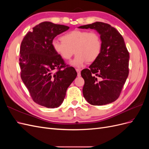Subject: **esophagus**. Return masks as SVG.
Masks as SVG:
<instances>
[{"mask_svg":"<svg viewBox=\"0 0 149 149\" xmlns=\"http://www.w3.org/2000/svg\"><path fill=\"white\" fill-rule=\"evenodd\" d=\"M76 71L78 73V76H81V70L79 69H76Z\"/></svg>","mask_w":149,"mask_h":149,"instance_id":"34e87169","label":"esophagus"}]
</instances>
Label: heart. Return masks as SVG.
<instances>
[{
  "label": "heart",
  "instance_id": "b5f03b06",
  "mask_svg": "<svg viewBox=\"0 0 149 149\" xmlns=\"http://www.w3.org/2000/svg\"><path fill=\"white\" fill-rule=\"evenodd\" d=\"M62 40H53V50L64 60H68L76 53L70 65L76 68L82 67L86 61L93 62L100 56L101 40L97 33L86 30H73L61 37Z\"/></svg>",
  "mask_w": 149,
  "mask_h": 149
}]
</instances>
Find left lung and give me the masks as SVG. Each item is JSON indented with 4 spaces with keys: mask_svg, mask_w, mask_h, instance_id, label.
<instances>
[{
    "mask_svg": "<svg viewBox=\"0 0 149 149\" xmlns=\"http://www.w3.org/2000/svg\"><path fill=\"white\" fill-rule=\"evenodd\" d=\"M94 29L100 35V56L81 71L84 80L83 96L90 104L102 106L118 100L129 75V53L122 35L115 28L102 22L80 26Z\"/></svg>",
    "mask_w": 149,
    "mask_h": 149,
    "instance_id": "obj_1",
    "label": "left lung"
}]
</instances>
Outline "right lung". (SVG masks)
I'll list each match as a JSON object with an SVG mask.
<instances>
[{"label": "right lung", "mask_w": 149, "mask_h": 149, "mask_svg": "<svg viewBox=\"0 0 149 149\" xmlns=\"http://www.w3.org/2000/svg\"><path fill=\"white\" fill-rule=\"evenodd\" d=\"M69 29L44 22L33 27L21 43V78L33 101L40 106L59 107L68 88L77 76L74 68L66 66L52 45L55 37Z\"/></svg>", "instance_id": "right-lung-1"}]
</instances>
